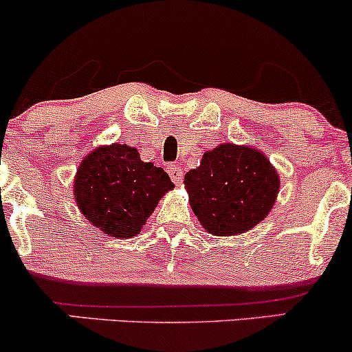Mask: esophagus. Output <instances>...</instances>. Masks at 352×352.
<instances>
[{
    "label": "esophagus",
    "mask_w": 352,
    "mask_h": 352,
    "mask_svg": "<svg viewBox=\"0 0 352 352\" xmlns=\"http://www.w3.org/2000/svg\"><path fill=\"white\" fill-rule=\"evenodd\" d=\"M167 170H168V175H170V179H172L173 184L180 185L182 182H184V170H182L179 165H177V164L168 165Z\"/></svg>",
    "instance_id": "esophagus-1"
}]
</instances>
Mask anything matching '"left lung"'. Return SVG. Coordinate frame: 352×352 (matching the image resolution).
I'll return each mask as SVG.
<instances>
[{"label":"left lung","mask_w":352,"mask_h":352,"mask_svg":"<svg viewBox=\"0 0 352 352\" xmlns=\"http://www.w3.org/2000/svg\"><path fill=\"white\" fill-rule=\"evenodd\" d=\"M190 207L205 230L230 236L253 228L276 200L280 179L260 151L223 144L185 175Z\"/></svg>","instance_id":"obj_1"}]
</instances>
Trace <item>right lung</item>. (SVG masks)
Returning <instances> with one entry per match:
<instances>
[{
    "label": "right lung",
    "instance_id": "obj_1",
    "mask_svg": "<svg viewBox=\"0 0 352 352\" xmlns=\"http://www.w3.org/2000/svg\"><path fill=\"white\" fill-rule=\"evenodd\" d=\"M172 188L164 168L142 162L135 148L112 144L96 148L80 162L74 197L82 215L106 235L131 238Z\"/></svg>",
    "mask_w": 352,
    "mask_h": 352
}]
</instances>
